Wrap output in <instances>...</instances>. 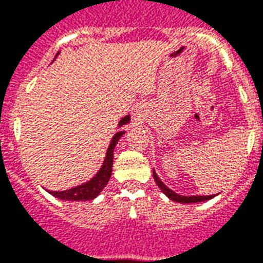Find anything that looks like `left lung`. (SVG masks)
<instances>
[{
  "mask_svg": "<svg viewBox=\"0 0 263 263\" xmlns=\"http://www.w3.org/2000/svg\"><path fill=\"white\" fill-rule=\"evenodd\" d=\"M153 176H154V180H156L157 185L161 188V191L164 192L165 195L168 196L171 200H175V202H179V203H198V202H204V200H209L214 198V195H192V196H184L176 194L175 191H172L171 188H168L165 185L161 179L158 177V175L156 173V171H153Z\"/></svg>",
  "mask_w": 263,
  "mask_h": 263,
  "instance_id": "8db88e82",
  "label": "left lung"
}]
</instances>
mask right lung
Segmentation results:
<instances>
[{"label": "right lung", "mask_w": 263, "mask_h": 263, "mask_svg": "<svg viewBox=\"0 0 263 263\" xmlns=\"http://www.w3.org/2000/svg\"><path fill=\"white\" fill-rule=\"evenodd\" d=\"M129 120H131V116H124L123 119L120 120L119 127H123V125L128 124ZM124 134H125V131H119L116 132V135L111 138V142L109 144V147H107L106 157L103 160L102 166L90 181L80 184L78 187L65 190V191H47V190L46 191L53 196H55V198L63 200H91L97 198L99 195V192L102 191L107 181H109V179H110L111 166H113V152H115L116 144H117L119 139Z\"/></svg>", "instance_id": "1"}]
</instances>
